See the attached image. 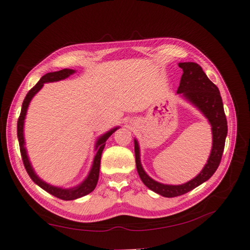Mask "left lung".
<instances>
[{
    "mask_svg": "<svg viewBox=\"0 0 250 250\" xmlns=\"http://www.w3.org/2000/svg\"><path fill=\"white\" fill-rule=\"evenodd\" d=\"M178 65L180 68H183L184 73L180 79L177 93H182L209 120L211 130H213V148H211L208 161L198 176L184 185L169 186L156 182L145 173L140 161L139 144L136 140H134L136 168L142 182L146 187L166 198H174V196L187 193L213 176L220 164L228 133L227 118L219 89L214 83L209 81L202 67L196 63L184 62L179 63Z\"/></svg>",
    "mask_w": 250,
    "mask_h": 250,
    "instance_id": "8db88e82",
    "label": "left lung"
}]
</instances>
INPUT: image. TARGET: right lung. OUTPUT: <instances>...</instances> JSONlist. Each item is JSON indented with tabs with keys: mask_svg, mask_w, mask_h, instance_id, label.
<instances>
[{
	"mask_svg": "<svg viewBox=\"0 0 250 250\" xmlns=\"http://www.w3.org/2000/svg\"><path fill=\"white\" fill-rule=\"evenodd\" d=\"M74 71L73 70H68V68H64V70L58 71V72H52V73H47L46 75H44L40 79V82L37 83L35 86L32 88L30 91L28 92V94L25 95V98L23 100L22 103V108H21V113L18 118V122H17V135H18V141H19V147H20V153H21V158H22V162L23 166L28 172L29 176L31 177V179L33 182L39 185L41 188H43L47 192L57 196L61 200L64 201H71V200H75L78 198H82L83 195H87L88 193L91 192V191L94 190L95 186L98 184L99 180V174H100V164H101V156H102V151L104 149L105 146V142L107 141L108 137L114 133V132L117 130L113 129L110 130L107 133L104 134L103 136H101L98 143H97V155L94 157L93 160V166L91 171H90L88 177L84 179V182L79 185L78 187L73 188V189H62V188H57L54 187V186H50L48 184L44 183L43 180H41L39 177L36 176V174L34 173L33 168H32L31 164L29 162L28 156H26V151L24 148V139H23V122H24V117L26 114V109H28V106L30 101L32 100V98L34 97V94L41 90V88L44 86L45 83H50V82H58L61 81V79H64L66 77H68L73 74Z\"/></svg>",
	"mask_w": 250,
	"mask_h": 250,
	"instance_id": "obj_1",
	"label": "right lung"
}]
</instances>
